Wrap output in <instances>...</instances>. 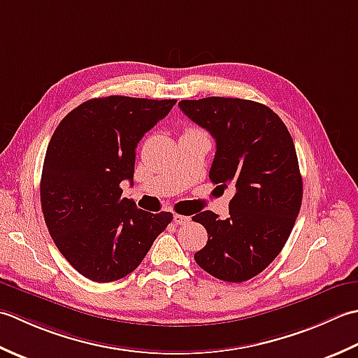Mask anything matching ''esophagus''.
Listing matches in <instances>:
<instances>
[{
	"label": "esophagus",
	"mask_w": 358,
	"mask_h": 358,
	"mask_svg": "<svg viewBox=\"0 0 358 358\" xmlns=\"http://www.w3.org/2000/svg\"><path fill=\"white\" fill-rule=\"evenodd\" d=\"M173 221H174V224H178V225H187L192 220H189V216L174 215V216H173Z\"/></svg>",
	"instance_id": "1"
}]
</instances>
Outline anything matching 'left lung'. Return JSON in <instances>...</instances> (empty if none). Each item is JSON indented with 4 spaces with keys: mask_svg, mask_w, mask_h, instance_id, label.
Here are the masks:
<instances>
[{
    "mask_svg": "<svg viewBox=\"0 0 358 358\" xmlns=\"http://www.w3.org/2000/svg\"><path fill=\"white\" fill-rule=\"evenodd\" d=\"M179 108L215 138L210 180L236 188L227 220L210 210L193 216L208 233L194 259L217 280H250L278 257L300 213L303 179L294 141L258 101L207 97L182 100Z\"/></svg>",
    "mask_w": 358,
    "mask_h": 358,
    "instance_id": "8db88e82",
    "label": "left lung"
}]
</instances>
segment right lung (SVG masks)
<instances>
[{
  "label": "right lung",
  "instance_id": "add662e5",
  "mask_svg": "<svg viewBox=\"0 0 358 358\" xmlns=\"http://www.w3.org/2000/svg\"><path fill=\"white\" fill-rule=\"evenodd\" d=\"M176 100L109 96L64 117L48 145L40 198L48 230L69 264L96 282L134 272L173 220L122 198L133 185L136 148Z\"/></svg>",
  "mask_w": 358,
  "mask_h": 358
}]
</instances>
